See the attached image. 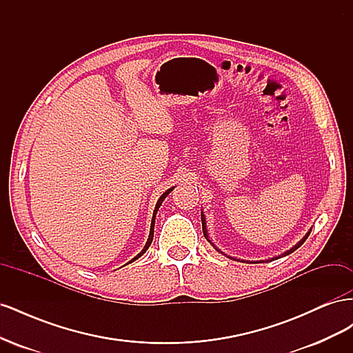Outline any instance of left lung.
Segmentation results:
<instances>
[{"instance_id": "obj_1", "label": "left lung", "mask_w": 353, "mask_h": 353, "mask_svg": "<svg viewBox=\"0 0 353 353\" xmlns=\"http://www.w3.org/2000/svg\"><path fill=\"white\" fill-rule=\"evenodd\" d=\"M201 227H203V234H205V237H206V239L209 240V237H208V230H206V221H205V215H203V213H201ZM311 231H312V230H309V232L306 234V236H305V237H303V239H302L301 241H299V243H297V244L294 245V248H292L290 250H287V252H285V253H283L281 256H285V254H290V253H293V252H294L296 249H299V248H301V245H302V244L305 243V240H306V239L309 237V234H311ZM209 241H210V240H209ZM281 256H279V258H281ZM279 258H276V259H279ZM232 259H234V258H232ZM272 261H275V259H272ZM270 262H271V261H270Z\"/></svg>"}]
</instances>
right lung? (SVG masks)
<instances>
[{"label": "right lung", "instance_id": "add662e5", "mask_svg": "<svg viewBox=\"0 0 353 353\" xmlns=\"http://www.w3.org/2000/svg\"><path fill=\"white\" fill-rule=\"evenodd\" d=\"M170 191H172V188H169L168 191H165V193L162 194V196H160V199H159V201H157V205H156V208H154V212H153V219H152V227H150V236H148V240H147V243H145V245H144V249L140 252V253H138L137 256H135V258L131 261V262H134L135 259H138V258H140V256H143L144 253H145V250L148 249V248H150V244H152V240H153V234H154V218H156V213H157V209L160 208V205H162V201L165 200V197L170 193Z\"/></svg>", "mask_w": 353, "mask_h": 353}]
</instances>
